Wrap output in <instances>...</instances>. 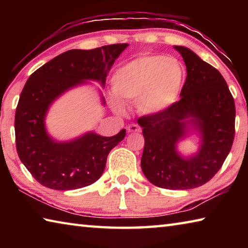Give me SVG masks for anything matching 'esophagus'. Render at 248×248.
Listing matches in <instances>:
<instances>
[{"label": "esophagus", "mask_w": 248, "mask_h": 248, "mask_svg": "<svg viewBox=\"0 0 248 248\" xmlns=\"http://www.w3.org/2000/svg\"><path fill=\"white\" fill-rule=\"evenodd\" d=\"M127 130H128V132H140L141 131V128L138 124H132L128 125Z\"/></svg>", "instance_id": "34e87169"}]
</instances>
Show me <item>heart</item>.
<instances>
[{
  "label": "heart",
  "mask_w": 248,
  "mask_h": 248,
  "mask_svg": "<svg viewBox=\"0 0 248 248\" xmlns=\"http://www.w3.org/2000/svg\"><path fill=\"white\" fill-rule=\"evenodd\" d=\"M185 69L175 58L163 54H145L117 70L112 78V89L124 102H137L138 109L154 115L170 107L180 94L185 82ZM116 110L124 105L112 97Z\"/></svg>",
  "instance_id": "obj_1"
}]
</instances>
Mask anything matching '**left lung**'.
<instances>
[{"label":"left lung","mask_w":248,"mask_h":248,"mask_svg":"<svg viewBox=\"0 0 248 248\" xmlns=\"http://www.w3.org/2000/svg\"><path fill=\"white\" fill-rule=\"evenodd\" d=\"M187 68L179 100L164 111L138 119L144 137L142 171L155 186L191 189L208 183L223 165L235 134L234 98L221 73L186 47L175 46ZM192 117L203 137L200 153L180 158L174 145Z\"/></svg>","instance_id":"obj_1"}]
</instances>
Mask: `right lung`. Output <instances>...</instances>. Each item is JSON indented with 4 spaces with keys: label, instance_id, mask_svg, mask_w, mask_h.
<instances>
[{
    "label": "right lung",
    "instance_id": "1",
    "mask_svg": "<svg viewBox=\"0 0 248 248\" xmlns=\"http://www.w3.org/2000/svg\"><path fill=\"white\" fill-rule=\"evenodd\" d=\"M128 44H115L59 54L36 70L20 93L15 114V141L23 164L37 182L56 190L78 189L95 183L110 151L124 140L125 130L112 137L96 133L66 143L50 139L45 116L54 99L85 79L104 86L109 70Z\"/></svg>",
    "mask_w": 248,
    "mask_h": 248
}]
</instances>
